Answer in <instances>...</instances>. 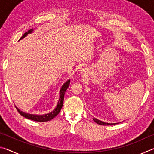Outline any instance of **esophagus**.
<instances>
[{"mask_svg":"<svg viewBox=\"0 0 154 154\" xmlns=\"http://www.w3.org/2000/svg\"><path fill=\"white\" fill-rule=\"evenodd\" d=\"M80 72H81V73H82V74L85 73V69H84V68H82V69H80Z\"/></svg>","mask_w":154,"mask_h":154,"instance_id":"1","label":"esophagus"}]
</instances>
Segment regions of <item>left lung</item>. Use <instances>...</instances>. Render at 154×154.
Returning <instances> with one entry per match:
<instances>
[{"label":"left lung","instance_id":"1","mask_svg":"<svg viewBox=\"0 0 154 154\" xmlns=\"http://www.w3.org/2000/svg\"><path fill=\"white\" fill-rule=\"evenodd\" d=\"M93 120L96 123H97L99 125H103V126H111V125H115L116 124H118V123H107V122H104L103 121H100L99 120V119H96L95 118H93Z\"/></svg>","mask_w":154,"mask_h":154}]
</instances>
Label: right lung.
<instances>
[{
	"label": "right lung",
	"instance_id": "right-lung-1",
	"mask_svg": "<svg viewBox=\"0 0 154 154\" xmlns=\"http://www.w3.org/2000/svg\"><path fill=\"white\" fill-rule=\"evenodd\" d=\"M34 28H32L26 32V33L24 34L22 37L20 38V39H22L24 37H26L28 34H31L34 31ZM70 82L71 80L69 79L68 81H66L63 85H62V87L60 88V98H59V100L58 102V104L56 106V108L54 109L53 111L50 113H46V114H43V115H36V114H30V113H25V112H23L20 110V109H18L16 106H15V108L17 110V111L19 112V113L24 118L31 119V120L33 121H36V122H48V121H50L51 119H52L53 118H55V117L58 115L62 107V105H63V103H64V94L66 92V91L67 90V88H69V86L70 85Z\"/></svg>",
	"mask_w": 154,
	"mask_h": 154
}]
</instances>
